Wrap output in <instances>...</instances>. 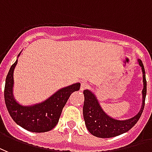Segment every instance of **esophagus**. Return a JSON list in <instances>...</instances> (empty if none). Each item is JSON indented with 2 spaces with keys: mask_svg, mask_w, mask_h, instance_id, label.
<instances>
[{
  "mask_svg": "<svg viewBox=\"0 0 152 152\" xmlns=\"http://www.w3.org/2000/svg\"><path fill=\"white\" fill-rule=\"evenodd\" d=\"M88 87H89V85L86 83V82H84V81H82L81 82V87H80V90L83 91H84V90H86L88 88Z\"/></svg>",
  "mask_w": 152,
  "mask_h": 152,
  "instance_id": "obj_1",
  "label": "esophagus"
}]
</instances>
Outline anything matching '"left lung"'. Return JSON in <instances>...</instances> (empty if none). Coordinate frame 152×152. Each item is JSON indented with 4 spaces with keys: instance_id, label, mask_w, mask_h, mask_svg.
I'll use <instances>...</instances> for the list:
<instances>
[{
    "instance_id": "left-lung-1",
    "label": "left lung",
    "mask_w": 152,
    "mask_h": 152,
    "mask_svg": "<svg viewBox=\"0 0 152 152\" xmlns=\"http://www.w3.org/2000/svg\"><path fill=\"white\" fill-rule=\"evenodd\" d=\"M138 62L142 67V71L143 89L142 108L135 117L124 121L113 119L103 111L96 97L91 91L85 90L83 91L84 104L83 113L84 121L88 131L92 135L98 138H112L122 134L129 131L139 120L144 108L145 99L147 95V81L143 64L139 59L138 60Z\"/></svg>"
}]
</instances>
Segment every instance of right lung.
Here are the masks:
<instances>
[{
  "instance_id": "right-lung-1",
  "label": "right lung",
  "mask_w": 152,
  "mask_h": 152,
  "mask_svg": "<svg viewBox=\"0 0 152 152\" xmlns=\"http://www.w3.org/2000/svg\"><path fill=\"white\" fill-rule=\"evenodd\" d=\"M20 53L18 54V56ZM18 60L11 65L5 79V102L12 119L28 131L43 133L53 129L58 123L64 106L74 91L80 88V83H75L57 91L55 94L40 104L23 106L13 96L14 70Z\"/></svg>"
}]
</instances>
